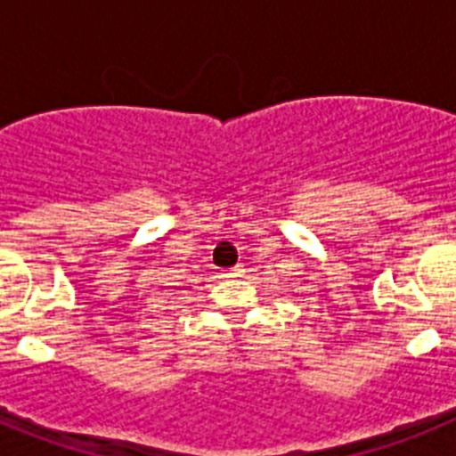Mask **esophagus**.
Here are the masks:
<instances>
[{
    "instance_id": "esophagus-1",
    "label": "esophagus",
    "mask_w": 456,
    "mask_h": 456,
    "mask_svg": "<svg viewBox=\"0 0 456 456\" xmlns=\"http://www.w3.org/2000/svg\"><path fill=\"white\" fill-rule=\"evenodd\" d=\"M241 273H244V267H241V265H237V267H232L231 272H228V276H241Z\"/></svg>"
}]
</instances>
